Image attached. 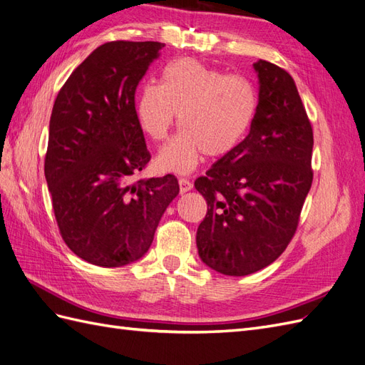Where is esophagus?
Returning <instances> with one entry per match:
<instances>
[{
    "label": "esophagus",
    "instance_id": "obj_1",
    "mask_svg": "<svg viewBox=\"0 0 365 365\" xmlns=\"http://www.w3.org/2000/svg\"><path fill=\"white\" fill-rule=\"evenodd\" d=\"M178 182H180V192L181 193H185V192H189V190L193 189V182L189 181L187 178H180Z\"/></svg>",
    "mask_w": 365,
    "mask_h": 365
}]
</instances>
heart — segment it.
<instances>
[{
    "label": "heart",
    "mask_w": 365,
    "mask_h": 365,
    "mask_svg": "<svg viewBox=\"0 0 365 365\" xmlns=\"http://www.w3.org/2000/svg\"><path fill=\"white\" fill-rule=\"evenodd\" d=\"M258 88L241 75H229L193 58L167 64L161 84H145L136 100V118L153 141H165L180 116L182 130L160 152L164 172L190 173L204 155L232 153L258 113Z\"/></svg>",
    "instance_id": "heart-1"
}]
</instances>
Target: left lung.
I'll list each match as a JSON object with an SVG mask.
<instances>
[{"mask_svg": "<svg viewBox=\"0 0 365 365\" xmlns=\"http://www.w3.org/2000/svg\"><path fill=\"white\" fill-rule=\"evenodd\" d=\"M253 67L259 106L249 135L195 181L207 201L200 258L229 277L267 267L287 249L313 181V129L293 78L264 60Z\"/></svg>", "mask_w": 365, "mask_h": 365, "instance_id": "obj_1", "label": "left lung"}]
</instances>
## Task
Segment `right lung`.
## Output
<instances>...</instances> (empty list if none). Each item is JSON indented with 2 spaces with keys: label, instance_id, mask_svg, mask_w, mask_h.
Masks as SVG:
<instances>
[{
  "label": "right lung",
  "instance_id": "add662e5",
  "mask_svg": "<svg viewBox=\"0 0 365 365\" xmlns=\"http://www.w3.org/2000/svg\"><path fill=\"white\" fill-rule=\"evenodd\" d=\"M163 43L110 41L78 66L58 92L44 175L61 238L81 259L121 267L149 250L175 175L132 181L150 161L135 92Z\"/></svg>",
  "mask_w": 365,
  "mask_h": 365
}]
</instances>
